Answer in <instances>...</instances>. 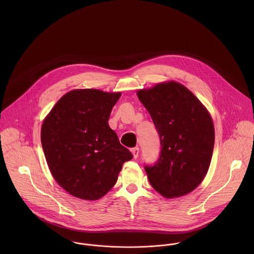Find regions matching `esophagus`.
I'll return each mask as SVG.
<instances>
[{
	"label": "esophagus",
	"instance_id": "obj_1",
	"mask_svg": "<svg viewBox=\"0 0 254 254\" xmlns=\"http://www.w3.org/2000/svg\"><path fill=\"white\" fill-rule=\"evenodd\" d=\"M131 151H132V153H133L134 158H138V156H139V151H140L139 147H133V148L131 149Z\"/></svg>",
	"mask_w": 254,
	"mask_h": 254
}]
</instances>
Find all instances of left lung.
Here are the masks:
<instances>
[{
    "instance_id": "1",
    "label": "left lung",
    "mask_w": 254,
    "mask_h": 254,
    "mask_svg": "<svg viewBox=\"0 0 254 254\" xmlns=\"http://www.w3.org/2000/svg\"><path fill=\"white\" fill-rule=\"evenodd\" d=\"M160 140V154L145 165L152 188L172 198L193 190L205 177L214 147V126L206 109L185 86L160 83L140 90Z\"/></svg>"
}]
</instances>
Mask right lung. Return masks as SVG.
Masks as SVG:
<instances>
[{
    "label": "right lung",
    "instance_id": "right-lung-1",
    "mask_svg": "<svg viewBox=\"0 0 254 254\" xmlns=\"http://www.w3.org/2000/svg\"><path fill=\"white\" fill-rule=\"evenodd\" d=\"M120 96L96 89L73 90L43 122L41 142L49 168L73 196L101 198L115 185L123 163L133 157L109 125Z\"/></svg>",
    "mask_w": 254,
    "mask_h": 254
}]
</instances>
